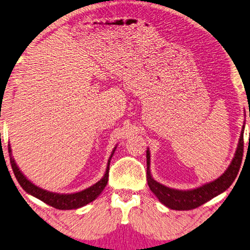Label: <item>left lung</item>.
Masks as SVG:
<instances>
[{
	"label": "left lung",
	"instance_id": "obj_1",
	"mask_svg": "<svg viewBox=\"0 0 250 250\" xmlns=\"http://www.w3.org/2000/svg\"><path fill=\"white\" fill-rule=\"evenodd\" d=\"M244 128L245 126H243L242 133H240L235 156L227 170L217 180L202 185L197 188L188 189V191H180V189L167 188V186L160 184L159 182L153 180L149 168L150 152L149 150H146V181L151 191L155 194V196L159 198V201L162 204L168 207V208L176 210L194 209L198 206L205 204L206 202H208L213 197L225 192L232 184V182L235 181L240 168V164H242L244 153Z\"/></svg>",
	"mask_w": 250,
	"mask_h": 250
}]
</instances>
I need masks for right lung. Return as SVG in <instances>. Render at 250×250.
I'll return each mask as SVG.
<instances>
[{"label": "right lung", "mask_w": 250, "mask_h": 250, "mask_svg": "<svg viewBox=\"0 0 250 250\" xmlns=\"http://www.w3.org/2000/svg\"><path fill=\"white\" fill-rule=\"evenodd\" d=\"M115 150L112 151V153H111V155H110V158L108 160V166H107V170H105L104 175L99 182H97L96 184H94L92 186H90V188H88L86 189H83V191H82V192L74 193V194H58V193L45 191V189L39 188V186H36L35 184H33L31 181H28L26 177L24 176L23 173L20 171L18 166H16L15 161L11 153L12 152L11 146H10V145H8V153H10L11 166H12V168H13L14 175L16 177V180L19 181L20 185L22 186V188L27 193L31 194V195L37 197L42 202H44V203H46V204L53 206L57 209L79 208V207L89 204L90 202L95 201L96 198L99 196V194L104 191V188H105V185H107V183H108L110 160H111Z\"/></svg>", "instance_id": "add662e5"}]
</instances>
